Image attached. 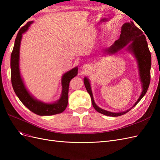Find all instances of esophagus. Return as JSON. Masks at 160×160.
I'll return each instance as SVG.
<instances>
[{
	"label": "esophagus",
	"mask_w": 160,
	"mask_h": 160,
	"mask_svg": "<svg viewBox=\"0 0 160 160\" xmlns=\"http://www.w3.org/2000/svg\"><path fill=\"white\" fill-rule=\"evenodd\" d=\"M89 68H90V66H89V65H88L85 66V69H87V70L89 69Z\"/></svg>",
	"instance_id": "34e87169"
}]
</instances>
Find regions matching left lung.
I'll list each match as a JSON object with an SVG mask.
<instances>
[{
    "instance_id": "1",
    "label": "left lung",
    "mask_w": 160,
    "mask_h": 160,
    "mask_svg": "<svg viewBox=\"0 0 160 160\" xmlns=\"http://www.w3.org/2000/svg\"><path fill=\"white\" fill-rule=\"evenodd\" d=\"M121 30L122 31H121V35L119 39L115 41L112 45L107 48L105 49V52L111 53V54L115 53L116 52H118V51L122 49V48L129 43L128 49L132 51L136 57L139 66L140 78H141L143 88L142 93L140 95L139 98L138 99L137 102L133 106V108L142 99L145 94L146 93L149 88L150 83V77H151V75H150V69H151L152 65L151 52H150L148 48L146 36L143 35V32L142 30H140L139 28L135 25L133 22L131 21L130 22L124 23ZM84 84L87 91H88L91 96L92 105H93V108L98 112L108 116H111V117H118V116L125 114L132 109V108H131L126 111H124V112L112 113L99 108L94 102L89 81L86 77L84 78Z\"/></svg>"
}]
</instances>
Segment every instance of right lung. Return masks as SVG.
Here are the masks:
<instances>
[{
	"mask_svg": "<svg viewBox=\"0 0 160 160\" xmlns=\"http://www.w3.org/2000/svg\"><path fill=\"white\" fill-rule=\"evenodd\" d=\"M32 21L28 22L21 29L18 31L14 45L11 56V83L16 95L23 103V105L38 115H52L61 113L66 109L68 103L69 87L71 80L77 75L78 68L71 69L62 77V94L60 99L54 103H44L34 99L29 94L21 79L19 71V50H20L21 40L22 33L25 32Z\"/></svg>",
	"mask_w": 160,
	"mask_h": 160,
	"instance_id": "add662e5",
	"label": "right lung"
}]
</instances>
